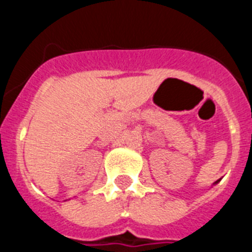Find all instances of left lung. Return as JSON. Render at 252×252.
I'll list each match as a JSON object with an SVG mask.
<instances>
[{"instance_id": "1", "label": "left lung", "mask_w": 252, "mask_h": 252, "mask_svg": "<svg viewBox=\"0 0 252 252\" xmlns=\"http://www.w3.org/2000/svg\"><path fill=\"white\" fill-rule=\"evenodd\" d=\"M216 183H217V182H216Z\"/></svg>"}]
</instances>
